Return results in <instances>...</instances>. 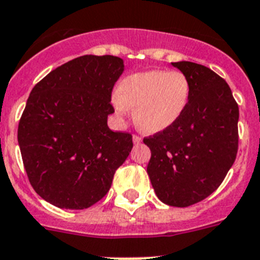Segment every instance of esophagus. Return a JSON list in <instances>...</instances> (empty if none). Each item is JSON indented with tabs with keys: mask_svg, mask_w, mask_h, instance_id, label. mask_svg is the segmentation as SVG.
<instances>
[{
	"mask_svg": "<svg viewBox=\"0 0 260 260\" xmlns=\"http://www.w3.org/2000/svg\"><path fill=\"white\" fill-rule=\"evenodd\" d=\"M141 137L140 136H137V135H133V143L135 144H139V143H141Z\"/></svg>",
	"mask_w": 260,
	"mask_h": 260,
	"instance_id": "obj_1",
	"label": "esophagus"
}]
</instances>
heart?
<instances>
[{
	"instance_id": "heart-1",
	"label": "heart",
	"mask_w": 260,
	"mask_h": 260,
	"mask_svg": "<svg viewBox=\"0 0 260 260\" xmlns=\"http://www.w3.org/2000/svg\"><path fill=\"white\" fill-rule=\"evenodd\" d=\"M189 98V82L180 72L150 71L121 81L114 105L124 115L135 107V120L145 132L155 133L173 125L183 114Z\"/></svg>"
}]
</instances>
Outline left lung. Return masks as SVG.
<instances>
[{
    "mask_svg": "<svg viewBox=\"0 0 260 260\" xmlns=\"http://www.w3.org/2000/svg\"><path fill=\"white\" fill-rule=\"evenodd\" d=\"M189 82L183 114L144 139L155 195L171 207H189L218 188L238 152L239 110L229 85L204 65L171 62Z\"/></svg>",
    "mask_w": 260,
    "mask_h": 260,
    "instance_id": "left-lung-1",
    "label": "left lung"
}]
</instances>
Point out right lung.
<instances>
[{"label": "right lung", "mask_w": 260, "mask_h": 260, "mask_svg": "<svg viewBox=\"0 0 260 260\" xmlns=\"http://www.w3.org/2000/svg\"><path fill=\"white\" fill-rule=\"evenodd\" d=\"M116 56L85 55L36 83L18 125L24 170L36 193L65 209H85L111 187L132 150V135L108 128Z\"/></svg>", "instance_id": "obj_1"}]
</instances>
